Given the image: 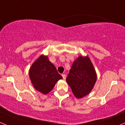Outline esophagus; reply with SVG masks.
<instances>
[{"label":"esophagus","instance_id":"34e87169","mask_svg":"<svg viewBox=\"0 0 125 125\" xmlns=\"http://www.w3.org/2000/svg\"><path fill=\"white\" fill-rule=\"evenodd\" d=\"M62 76L63 79H66V75H65V74H63L62 75Z\"/></svg>","mask_w":125,"mask_h":125}]
</instances>
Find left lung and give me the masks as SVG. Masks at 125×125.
<instances>
[{"label":"left lung","mask_w":125,"mask_h":125,"mask_svg":"<svg viewBox=\"0 0 125 125\" xmlns=\"http://www.w3.org/2000/svg\"><path fill=\"white\" fill-rule=\"evenodd\" d=\"M96 71L87 56H79L72 64L66 82L77 98H81L92 91L96 81Z\"/></svg>","instance_id":"1"}]
</instances>
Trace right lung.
Segmentation results:
<instances>
[{"label":"right lung","mask_w":125,"mask_h":125,"mask_svg":"<svg viewBox=\"0 0 125 125\" xmlns=\"http://www.w3.org/2000/svg\"><path fill=\"white\" fill-rule=\"evenodd\" d=\"M29 77L33 87L44 95L52 90L59 80L63 78L48 57L42 55L30 67Z\"/></svg>","instance_id":"obj_1"}]
</instances>
